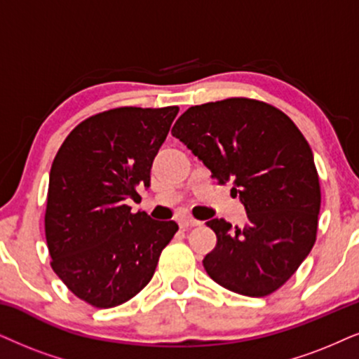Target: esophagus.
<instances>
[{"mask_svg": "<svg viewBox=\"0 0 359 359\" xmlns=\"http://www.w3.org/2000/svg\"><path fill=\"white\" fill-rule=\"evenodd\" d=\"M179 225L182 230H187V229H192V226L201 225V222L195 220V219H190V217H184V219L179 220Z\"/></svg>", "mask_w": 359, "mask_h": 359, "instance_id": "obj_1", "label": "esophagus"}]
</instances>
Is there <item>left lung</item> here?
Here are the masks:
<instances>
[{"mask_svg": "<svg viewBox=\"0 0 359 359\" xmlns=\"http://www.w3.org/2000/svg\"><path fill=\"white\" fill-rule=\"evenodd\" d=\"M172 135L240 197L243 226L207 225L217 245L203 258L213 281L245 297H266L290 280L311 252L318 230L320 179L310 144L271 104L248 97L192 106Z\"/></svg>", "mask_w": 359, "mask_h": 359, "instance_id": "1", "label": "left lung"}]
</instances>
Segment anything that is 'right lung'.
Wrapping results in <instances>:
<instances>
[{
	"instance_id": "1",
	"label": "right lung",
	"mask_w": 359,
	"mask_h": 359,
	"mask_svg": "<svg viewBox=\"0 0 359 359\" xmlns=\"http://www.w3.org/2000/svg\"><path fill=\"white\" fill-rule=\"evenodd\" d=\"M179 107H116L84 119L54 157L44 232L51 269L96 308L122 305L151 281L174 220L130 212L151 187L154 157Z\"/></svg>"
}]
</instances>
